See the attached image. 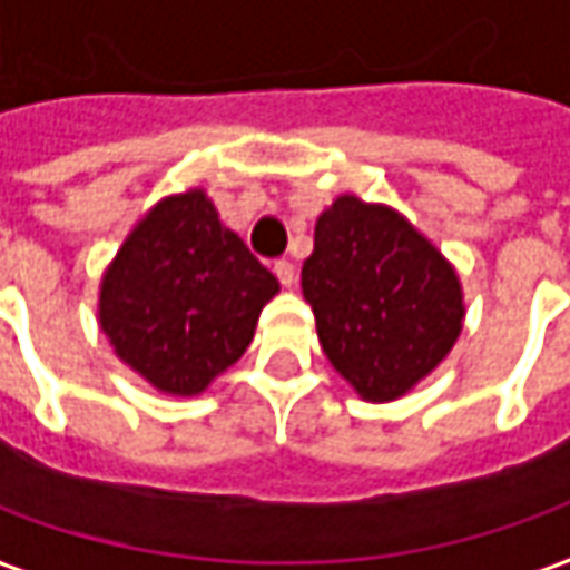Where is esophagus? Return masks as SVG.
Wrapping results in <instances>:
<instances>
[{"instance_id":"34e87169","label":"esophagus","mask_w":570,"mask_h":570,"mask_svg":"<svg viewBox=\"0 0 570 570\" xmlns=\"http://www.w3.org/2000/svg\"><path fill=\"white\" fill-rule=\"evenodd\" d=\"M274 274H277V281L289 289V286H296V265L293 262H274Z\"/></svg>"}]
</instances>
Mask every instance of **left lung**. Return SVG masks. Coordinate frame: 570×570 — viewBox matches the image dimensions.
Instances as JSON below:
<instances>
[{
    "instance_id": "obj_1",
    "label": "left lung",
    "mask_w": 570,
    "mask_h": 570,
    "mask_svg": "<svg viewBox=\"0 0 570 570\" xmlns=\"http://www.w3.org/2000/svg\"><path fill=\"white\" fill-rule=\"evenodd\" d=\"M324 356L368 403L403 397L463 331L454 265L401 210L337 195L315 220L303 265Z\"/></svg>"
}]
</instances>
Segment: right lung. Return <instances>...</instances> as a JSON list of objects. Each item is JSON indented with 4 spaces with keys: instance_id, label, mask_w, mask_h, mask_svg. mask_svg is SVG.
Instances as JSON below:
<instances>
[{
    "instance_id": "obj_1",
    "label": "right lung",
    "mask_w": 570,
    "mask_h": 570,
    "mask_svg": "<svg viewBox=\"0 0 570 570\" xmlns=\"http://www.w3.org/2000/svg\"><path fill=\"white\" fill-rule=\"evenodd\" d=\"M277 293V277L220 224L205 188H188L131 226L100 277L97 324L150 387L195 397L246 353Z\"/></svg>"
}]
</instances>
